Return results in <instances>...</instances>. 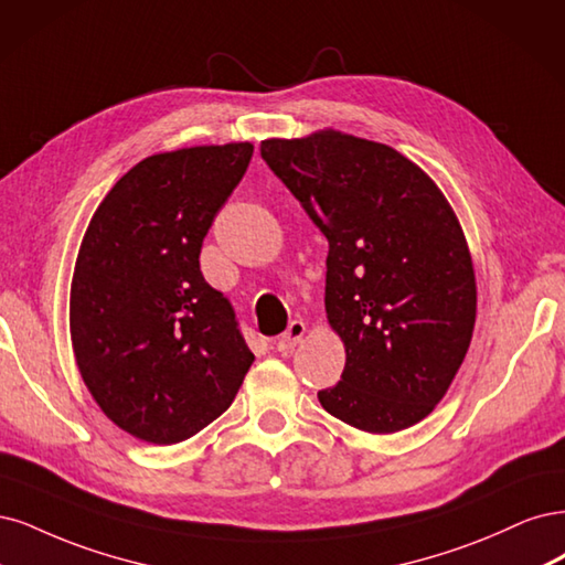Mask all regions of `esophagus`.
Masks as SVG:
<instances>
[{
	"label": "esophagus",
	"instance_id": "1",
	"mask_svg": "<svg viewBox=\"0 0 565 565\" xmlns=\"http://www.w3.org/2000/svg\"><path fill=\"white\" fill-rule=\"evenodd\" d=\"M302 335H305V323H302V321H290L286 333L277 340V350H279L281 354L294 352V348L302 340Z\"/></svg>",
	"mask_w": 565,
	"mask_h": 565
}]
</instances>
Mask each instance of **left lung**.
<instances>
[{
  "label": "left lung",
  "instance_id": "1",
  "mask_svg": "<svg viewBox=\"0 0 565 565\" xmlns=\"http://www.w3.org/2000/svg\"><path fill=\"white\" fill-rule=\"evenodd\" d=\"M260 154L329 239L326 317L344 371L319 402L344 425L394 434L446 396L477 321L458 215L390 145L335 129L267 138Z\"/></svg>",
  "mask_w": 565,
  "mask_h": 565
}]
</instances>
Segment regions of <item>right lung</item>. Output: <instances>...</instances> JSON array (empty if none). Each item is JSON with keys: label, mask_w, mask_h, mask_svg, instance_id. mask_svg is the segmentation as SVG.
I'll list each match as a JSON object with an SVG mask.
<instances>
[{"label": "right lung", "mask_w": 565, "mask_h": 565, "mask_svg": "<svg viewBox=\"0 0 565 565\" xmlns=\"http://www.w3.org/2000/svg\"><path fill=\"white\" fill-rule=\"evenodd\" d=\"M250 157V142L145 157L86 227L70 286L72 352L100 411L140 441L171 446L202 431L256 359L199 267Z\"/></svg>", "instance_id": "1"}]
</instances>
